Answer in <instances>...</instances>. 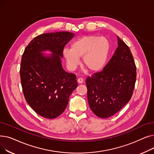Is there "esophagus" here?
Returning a JSON list of instances; mask_svg holds the SVG:
<instances>
[{"mask_svg":"<svg viewBox=\"0 0 154 154\" xmlns=\"http://www.w3.org/2000/svg\"><path fill=\"white\" fill-rule=\"evenodd\" d=\"M83 82H84V79H83L82 78H79V79H78L77 82H78L79 84H82Z\"/></svg>","mask_w":154,"mask_h":154,"instance_id":"1","label":"esophagus"}]
</instances>
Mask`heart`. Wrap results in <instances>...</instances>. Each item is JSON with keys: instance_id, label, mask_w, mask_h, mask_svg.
I'll return each instance as SVG.
<instances>
[{"instance_id": "b5f03b06", "label": "heart", "mask_w": 154, "mask_h": 154, "mask_svg": "<svg viewBox=\"0 0 154 154\" xmlns=\"http://www.w3.org/2000/svg\"><path fill=\"white\" fill-rule=\"evenodd\" d=\"M111 49L109 39L99 35H84L71 44V48H65L63 56L70 70H75L82 57V66L91 72L101 70L106 66Z\"/></svg>"}]
</instances>
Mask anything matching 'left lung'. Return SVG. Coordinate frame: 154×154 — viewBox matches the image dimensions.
Returning <instances> with one entry per match:
<instances>
[{
    "label": "left lung",
    "instance_id": "1",
    "mask_svg": "<svg viewBox=\"0 0 154 154\" xmlns=\"http://www.w3.org/2000/svg\"><path fill=\"white\" fill-rule=\"evenodd\" d=\"M118 47L103 70L88 77L87 100L100 118L114 116L131 100L136 81V66L130 48L117 37Z\"/></svg>",
    "mask_w": 154,
    "mask_h": 154
}]
</instances>
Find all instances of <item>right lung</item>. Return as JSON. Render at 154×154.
Returning <instances> with one entry per match:
<instances>
[{
    "instance_id": "obj_1",
    "label": "right lung",
    "mask_w": 154,
    "mask_h": 154,
    "mask_svg": "<svg viewBox=\"0 0 154 154\" xmlns=\"http://www.w3.org/2000/svg\"><path fill=\"white\" fill-rule=\"evenodd\" d=\"M74 35L66 31L40 34L22 55L20 75L23 93L31 108L43 117L59 116L78 85L76 75L65 71L61 62L64 47ZM47 50L52 54H42Z\"/></svg>"
}]
</instances>
